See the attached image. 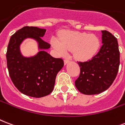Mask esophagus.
<instances>
[{
  "instance_id": "34e87169",
  "label": "esophagus",
  "mask_w": 125,
  "mask_h": 125,
  "mask_svg": "<svg viewBox=\"0 0 125 125\" xmlns=\"http://www.w3.org/2000/svg\"><path fill=\"white\" fill-rule=\"evenodd\" d=\"M69 62V61L68 60H67V59H65V60H64V64L65 65L67 64V63H68Z\"/></svg>"
}]
</instances>
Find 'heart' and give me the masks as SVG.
<instances>
[{
    "label": "heart",
    "instance_id": "b5f03b06",
    "mask_svg": "<svg viewBox=\"0 0 125 125\" xmlns=\"http://www.w3.org/2000/svg\"><path fill=\"white\" fill-rule=\"evenodd\" d=\"M51 44L60 56H65L67 51H70L73 52V57L80 61L92 58L99 51L101 44L96 35L77 31L67 32L61 36L60 41L52 39Z\"/></svg>",
    "mask_w": 125,
    "mask_h": 125
}]
</instances>
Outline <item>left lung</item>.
Returning <instances> with one entry per match:
<instances>
[{
    "mask_svg": "<svg viewBox=\"0 0 125 125\" xmlns=\"http://www.w3.org/2000/svg\"><path fill=\"white\" fill-rule=\"evenodd\" d=\"M102 46L91 60L78 62L81 73L75 82L80 92L86 95L100 94L112 84L117 75L120 53L117 40L111 33L102 31Z\"/></svg>",
    "mask_w": 125,
    "mask_h": 125,
    "instance_id": "1",
    "label": "left lung"
}]
</instances>
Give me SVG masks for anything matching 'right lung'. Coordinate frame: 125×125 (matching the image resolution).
<instances>
[{
    "mask_svg": "<svg viewBox=\"0 0 125 125\" xmlns=\"http://www.w3.org/2000/svg\"><path fill=\"white\" fill-rule=\"evenodd\" d=\"M46 29L37 27H23L10 37L6 60L10 77L21 93L34 98H41L54 90L56 75L63 67L61 58H53L46 52L50 45L42 39ZM37 42L39 52L24 56L21 45L26 39Z\"/></svg>",
    "mask_w": 125,
    "mask_h": 125,
    "instance_id": "obj_1",
    "label": "right lung"
}]
</instances>
